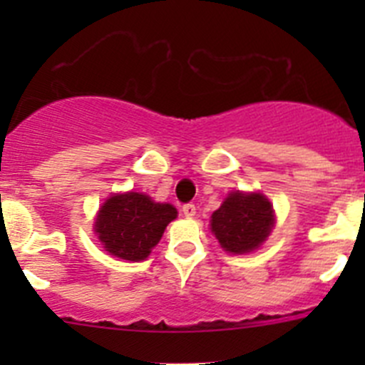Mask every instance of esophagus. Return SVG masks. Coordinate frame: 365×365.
I'll use <instances>...</instances> for the list:
<instances>
[{
    "mask_svg": "<svg viewBox=\"0 0 365 365\" xmlns=\"http://www.w3.org/2000/svg\"><path fill=\"white\" fill-rule=\"evenodd\" d=\"M182 212H183V215L189 217V219H190V217L196 215V206H194L192 203H187V205H183Z\"/></svg>",
    "mask_w": 365,
    "mask_h": 365,
    "instance_id": "esophagus-1",
    "label": "esophagus"
}]
</instances>
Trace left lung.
I'll list each match as a JSON object with an SVG mask.
<instances>
[{"instance_id": "1", "label": "left lung", "mask_w": 365, "mask_h": 365, "mask_svg": "<svg viewBox=\"0 0 365 365\" xmlns=\"http://www.w3.org/2000/svg\"><path fill=\"white\" fill-rule=\"evenodd\" d=\"M274 224V208L267 196L235 190L212 213L210 230L224 251L247 254L267 240Z\"/></svg>"}]
</instances>
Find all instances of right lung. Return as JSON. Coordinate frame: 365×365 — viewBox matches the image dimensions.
<instances>
[{"label":"right lung","mask_w":365,"mask_h":365,"mask_svg":"<svg viewBox=\"0 0 365 365\" xmlns=\"http://www.w3.org/2000/svg\"><path fill=\"white\" fill-rule=\"evenodd\" d=\"M176 215L175 206L155 203L143 192L114 194L98 210L95 233L111 256L143 261Z\"/></svg>","instance_id":"obj_1"}]
</instances>
